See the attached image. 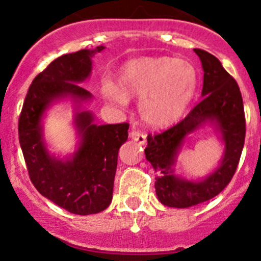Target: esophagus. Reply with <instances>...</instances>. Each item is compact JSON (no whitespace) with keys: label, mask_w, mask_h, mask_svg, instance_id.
Instances as JSON below:
<instances>
[{"label":"esophagus","mask_w":261,"mask_h":261,"mask_svg":"<svg viewBox=\"0 0 261 261\" xmlns=\"http://www.w3.org/2000/svg\"><path fill=\"white\" fill-rule=\"evenodd\" d=\"M130 138L133 140H135V142H138L139 144H146V134L142 133V131L139 130H133L130 133Z\"/></svg>","instance_id":"esophagus-1"}]
</instances>
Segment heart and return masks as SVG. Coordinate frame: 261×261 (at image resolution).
I'll use <instances>...</instances> for the list:
<instances>
[{"label": "heart", "instance_id": "1", "mask_svg": "<svg viewBox=\"0 0 261 261\" xmlns=\"http://www.w3.org/2000/svg\"><path fill=\"white\" fill-rule=\"evenodd\" d=\"M197 88L194 65L182 58L151 56L130 60L118 76V85L103 80L101 93L115 105L139 97L140 118L149 126L164 127L184 114Z\"/></svg>", "mask_w": 261, "mask_h": 261}]
</instances>
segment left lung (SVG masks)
I'll list each match as a JSON object with an SVG mask.
<instances>
[{
	"label": "left lung",
	"mask_w": 261,
	"mask_h": 261,
	"mask_svg": "<svg viewBox=\"0 0 261 261\" xmlns=\"http://www.w3.org/2000/svg\"><path fill=\"white\" fill-rule=\"evenodd\" d=\"M202 63V99L192 112L160 134H148L146 159L158 173L155 181L159 201L169 207L185 209L209 201L225 189L234 176L246 137L243 99L234 77L214 55L194 48ZM210 121L225 142V155L218 169L201 181H189L174 174L173 165L185 138Z\"/></svg>",
	"instance_id": "obj_1"
}]
</instances>
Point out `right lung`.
I'll return each mask as SVG.
<instances>
[{"mask_svg":"<svg viewBox=\"0 0 261 261\" xmlns=\"http://www.w3.org/2000/svg\"><path fill=\"white\" fill-rule=\"evenodd\" d=\"M103 48L80 49L55 59L33 80L18 122L19 144L34 187L49 201L79 215L96 214L112 202L118 151L127 140L128 123L98 126L92 113L79 110L74 124L80 146L64 160L49 155L42 118L59 98L71 97L79 108L92 98L79 84L90 76L92 58Z\"/></svg>","mask_w":261,"mask_h":261,"instance_id":"right-lung-1","label":"right lung"}]
</instances>
